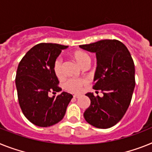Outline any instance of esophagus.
I'll return each mask as SVG.
<instances>
[{"instance_id": "esophagus-1", "label": "esophagus", "mask_w": 152, "mask_h": 152, "mask_svg": "<svg viewBox=\"0 0 152 152\" xmlns=\"http://www.w3.org/2000/svg\"><path fill=\"white\" fill-rule=\"evenodd\" d=\"M73 97L78 98V97H80V95H77V94H74V95H73Z\"/></svg>"}]
</instances>
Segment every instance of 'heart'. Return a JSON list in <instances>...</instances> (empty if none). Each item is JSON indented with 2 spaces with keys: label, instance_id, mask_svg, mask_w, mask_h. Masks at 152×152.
<instances>
[{
  "label": "heart",
  "instance_id": "heart-1",
  "mask_svg": "<svg viewBox=\"0 0 152 152\" xmlns=\"http://www.w3.org/2000/svg\"><path fill=\"white\" fill-rule=\"evenodd\" d=\"M73 58L81 66H83L86 62H90V58L89 55L82 51H76L73 53ZM53 71L57 78L62 79L64 76L63 69H62V59L58 57L55 60L53 63ZM88 83V80L86 78H70L66 80L63 84L65 90L67 91L80 94L83 90L84 86Z\"/></svg>",
  "mask_w": 152,
  "mask_h": 152
}]
</instances>
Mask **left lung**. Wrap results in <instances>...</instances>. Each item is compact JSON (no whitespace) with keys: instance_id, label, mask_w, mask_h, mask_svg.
<instances>
[{"instance_id":"obj_1","label":"left lung","mask_w":152,"mask_h":152,"mask_svg":"<svg viewBox=\"0 0 152 152\" xmlns=\"http://www.w3.org/2000/svg\"><path fill=\"white\" fill-rule=\"evenodd\" d=\"M80 47L96 53L97 67L93 88L104 94L102 97L91 93L86 94L90 97V105L84 112V118L97 128L113 127L122 119L131 104L135 86L133 58L127 47L116 39L100 40Z\"/></svg>"}]
</instances>
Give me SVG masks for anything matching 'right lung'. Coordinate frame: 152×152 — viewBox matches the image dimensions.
Segmentation results:
<instances>
[{"instance_id":"right-lung-1","label":"right lung","mask_w":152,"mask_h":152,"mask_svg":"<svg viewBox=\"0 0 152 152\" xmlns=\"http://www.w3.org/2000/svg\"><path fill=\"white\" fill-rule=\"evenodd\" d=\"M68 46L40 43L31 48L21 58L15 77L18 98L23 114L39 127H50L65 116L72 94L62 92L50 97V93L62 90L53 71V63Z\"/></svg>"}]
</instances>
